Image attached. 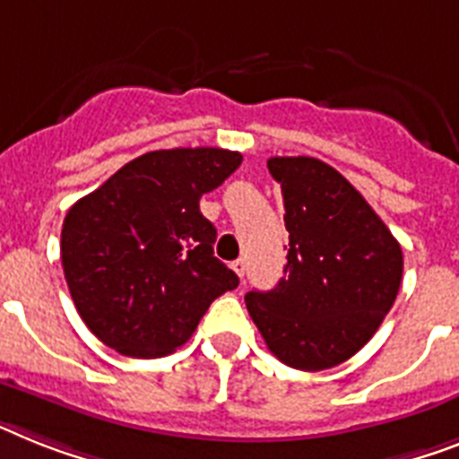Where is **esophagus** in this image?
Wrapping results in <instances>:
<instances>
[{"instance_id":"esophagus-1","label":"esophagus","mask_w":459,"mask_h":459,"mask_svg":"<svg viewBox=\"0 0 459 459\" xmlns=\"http://www.w3.org/2000/svg\"><path fill=\"white\" fill-rule=\"evenodd\" d=\"M232 270L237 272L238 279H244V274H246V260H244V257H238V260H234Z\"/></svg>"}]
</instances>
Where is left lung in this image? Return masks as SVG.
I'll list each match as a JSON object with an SVG mask.
<instances>
[{"mask_svg": "<svg viewBox=\"0 0 459 459\" xmlns=\"http://www.w3.org/2000/svg\"><path fill=\"white\" fill-rule=\"evenodd\" d=\"M289 255L267 293H246L253 324L279 361L324 370L354 357L392 309L403 253L354 185L314 157H272Z\"/></svg>", "mask_w": 459, "mask_h": 459, "instance_id": "1", "label": "left lung"}]
</instances>
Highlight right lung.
<instances>
[{
  "mask_svg": "<svg viewBox=\"0 0 459 459\" xmlns=\"http://www.w3.org/2000/svg\"><path fill=\"white\" fill-rule=\"evenodd\" d=\"M241 154L221 147L157 150L121 166L67 211L60 260L79 316L100 342L134 359L176 351L238 276L213 255L202 195Z\"/></svg>",
  "mask_w": 459,
  "mask_h": 459,
  "instance_id": "obj_1",
  "label": "right lung"
}]
</instances>
